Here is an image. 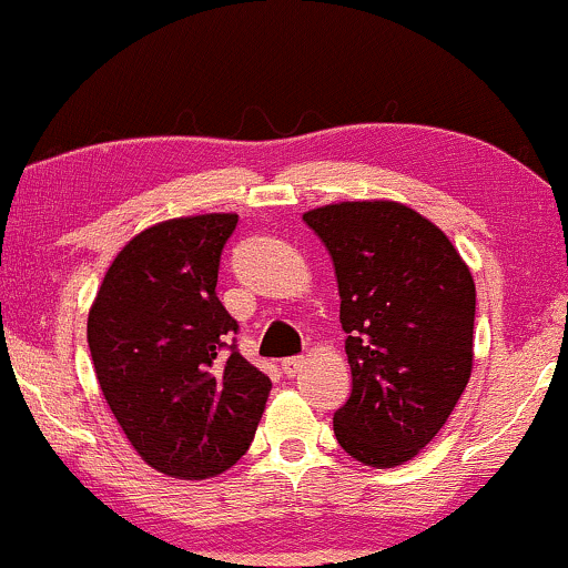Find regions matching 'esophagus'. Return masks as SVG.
<instances>
[{
	"label": "esophagus",
	"instance_id": "obj_1",
	"mask_svg": "<svg viewBox=\"0 0 568 568\" xmlns=\"http://www.w3.org/2000/svg\"><path fill=\"white\" fill-rule=\"evenodd\" d=\"M282 368H284V374H286V376H297V374H301L303 368H306V357H303V355H297V357H286L284 363H282Z\"/></svg>",
	"mask_w": 568,
	"mask_h": 568
}]
</instances>
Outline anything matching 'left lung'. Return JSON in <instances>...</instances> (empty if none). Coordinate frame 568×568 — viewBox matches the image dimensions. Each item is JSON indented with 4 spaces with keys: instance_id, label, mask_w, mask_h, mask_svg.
Returning a JSON list of instances; mask_svg holds the SVG:
<instances>
[{
    "instance_id": "left-lung-1",
    "label": "left lung",
    "mask_w": 568,
    "mask_h": 568,
    "mask_svg": "<svg viewBox=\"0 0 568 568\" xmlns=\"http://www.w3.org/2000/svg\"><path fill=\"white\" fill-rule=\"evenodd\" d=\"M303 219L333 257L352 368L335 438L363 466H400L471 379L474 276L430 219L395 200H346Z\"/></svg>"
}]
</instances>
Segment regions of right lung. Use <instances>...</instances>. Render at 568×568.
Returning a JSON list of instances; mask_svg holds the SVG:
<instances>
[{
    "label": "right lung",
    "mask_w": 568,
    "mask_h": 568,
    "mask_svg": "<svg viewBox=\"0 0 568 568\" xmlns=\"http://www.w3.org/2000/svg\"><path fill=\"white\" fill-rule=\"evenodd\" d=\"M237 213L168 219L115 254L89 308L97 382L135 453L160 474L209 479L241 460L271 379L230 344L216 297Z\"/></svg>",
    "instance_id": "right-lung-1"
}]
</instances>
